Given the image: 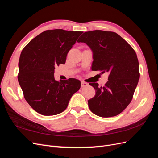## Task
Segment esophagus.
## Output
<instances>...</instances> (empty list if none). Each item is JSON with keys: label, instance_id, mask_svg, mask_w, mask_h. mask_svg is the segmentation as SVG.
Returning a JSON list of instances; mask_svg holds the SVG:
<instances>
[{"label": "esophagus", "instance_id": "obj_1", "mask_svg": "<svg viewBox=\"0 0 158 158\" xmlns=\"http://www.w3.org/2000/svg\"><path fill=\"white\" fill-rule=\"evenodd\" d=\"M88 83L87 82H83V81H82V82H81V87H85V86H86V85H88Z\"/></svg>", "mask_w": 158, "mask_h": 158}]
</instances>
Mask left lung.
I'll return each mask as SVG.
<instances>
[{
  "mask_svg": "<svg viewBox=\"0 0 158 158\" xmlns=\"http://www.w3.org/2000/svg\"><path fill=\"white\" fill-rule=\"evenodd\" d=\"M78 43H85L92 50V70L109 73L103 87L89 83L95 90L88 100L90 111L101 117L120 114L131 103L140 78L139 63L132 47L117 33L94 30L84 32Z\"/></svg>",
  "mask_w": 158,
  "mask_h": 158,
  "instance_id": "1",
  "label": "left lung"
}]
</instances>
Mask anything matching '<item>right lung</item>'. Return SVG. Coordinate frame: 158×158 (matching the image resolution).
<instances>
[{"instance_id": "1", "label": "right lung", "mask_w": 158, "mask_h": 158, "mask_svg": "<svg viewBox=\"0 0 158 158\" xmlns=\"http://www.w3.org/2000/svg\"><path fill=\"white\" fill-rule=\"evenodd\" d=\"M82 33L46 30L23 49L18 63V82L26 102L38 113L50 116L62 113L80 89V80L58 82L54 73L56 65L65 63L69 51Z\"/></svg>"}]
</instances>
